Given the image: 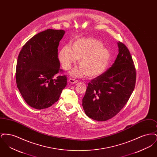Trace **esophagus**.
I'll return each instance as SVG.
<instances>
[{
  "label": "esophagus",
  "mask_w": 157,
  "mask_h": 157,
  "mask_svg": "<svg viewBox=\"0 0 157 157\" xmlns=\"http://www.w3.org/2000/svg\"><path fill=\"white\" fill-rule=\"evenodd\" d=\"M68 82L71 83H77L78 81L77 80H75V79L69 78V80H68Z\"/></svg>",
  "instance_id": "34e87169"
}]
</instances>
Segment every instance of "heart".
I'll list each match as a JSON object with an SVG mask.
<instances>
[{
    "instance_id": "1",
    "label": "heart",
    "mask_w": 157,
    "mask_h": 157,
    "mask_svg": "<svg viewBox=\"0 0 157 157\" xmlns=\"http://www.w3.org/2000/svg\"><path fill=\"white\" fill-rule=\"evenodd\" d=\"M63 46L58 54V58L65 70L70 69L79 60V68L73 70L71 74L74 76L85 75L96 78L104 73L111 60L109 51L103 47L99 40L90 38H80Z\"/></svg>"
}]
</instances>
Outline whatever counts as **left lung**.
Here are the masks:
<instances>
[{
    "instance_id": "left-lung-1",
    "label": "left lung",
    "mask_w": 157,
    "mask_h": 157,
    "mask_svg": "<svg viewBox=\"0 0 157 157\" xmlns=\"http://www.w3.org/2000/svg\"><path fill=\"white\" fill-rule=\"evenodd\" d=\"M119 53L111 67L88 83L82 106L93 120L105 121L115 117L127 104L134 90L136 69L130 52L118 43Z\"/></svg>"
}]
</instances>
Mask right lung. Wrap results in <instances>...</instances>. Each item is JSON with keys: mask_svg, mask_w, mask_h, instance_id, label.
I'll use <instances>...</instances> for the list:
<instances>
[{"mask_svg": "<svg viewBox=\"0 0 157 157\" xmlns=\"http://www.w3.org/2000/svg\"><path fill=\"white\" fill-rule=\"evenodd\" d=\"M63 30L41 32L23 45L16 69L17 87L25 102L31 107L42 109L58 101L67 84V75L54 76L60 68L58 47Z\"/></svg>", "mask_w": 157, "mask_h": 157, "instance_id": "add662e5", "label": "right lung"}]
</instances>
